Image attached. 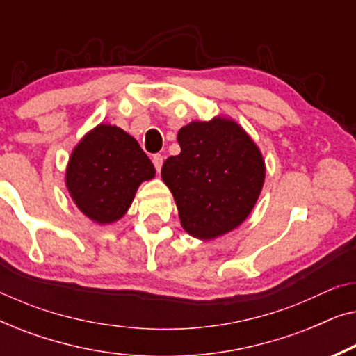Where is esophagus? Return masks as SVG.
Listing matches in <instances>:
<instances>
[{
  "label": "esophagus",
  "instance_id": "34e87169",
  "mask_svg": "<svg viewBox=\"0 0 356 356\" xmlns=\"http://www.w3.org/2000/svg\"><path fill=\"white\" fill-rule=\"evenodd\" d=\"M152 163H154L155 170H157V172H160V170H162V165H163V155L155 154L154 157H152Z\"/></svg>",
  "mask_w": 356,
  "mask_h": 356
}]
</instances>
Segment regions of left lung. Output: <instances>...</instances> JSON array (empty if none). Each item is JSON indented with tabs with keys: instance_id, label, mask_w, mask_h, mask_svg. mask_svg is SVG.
Returning a JSON list of instances; mask_svg holds the SVG:
<instances>
[{
	"instance_id": "obj_1",
	"label": "left lung",
	"mask_w": 356,
	"mask_h": 356,
	"mask_svg": "<svg viewBox=\"0 0 356 356\" xmlns=\"http://www.w3.org/2000/svg\"><path fill=\"white\" fill-rule=\"evenodd\" d=\"M181 152L165 160L162 179L177 202L181 227L213 240L240 227L259 197L266 165L236 121L217 116L178 131Z\"/></svg>"
}]
</instances>
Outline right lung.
Returning a JSON list of instances; mask_svg holds the SVG:
<instances>
[{
	"label": "right lung",
	"instance_id": "1",
	"mask_svg": "<svg viewBox=\"0 0 356 356\" xmlns=\"http://www.w3.org/2000/svg\"><path fill=\"white\" fill-rule=\"evenodd\" d=\"M155 177L150 159L118 126L99 124L72 150L66 188L79 211L100 225L128 212L139 184Z\"/></svg>",
	"mask_w": 356,
	"mask_h": 356
}]
</instances>
